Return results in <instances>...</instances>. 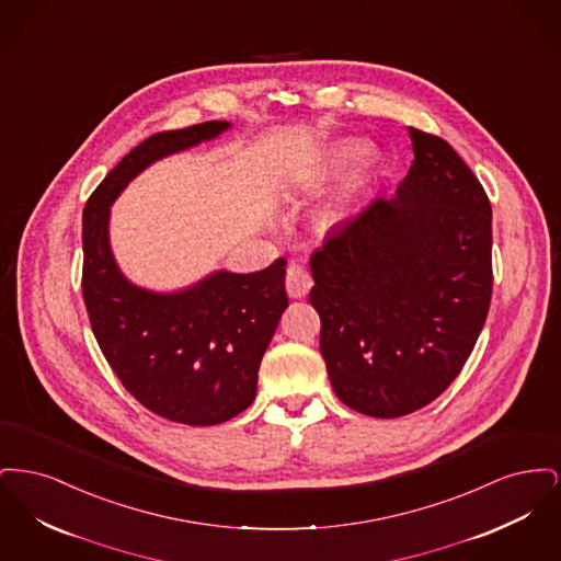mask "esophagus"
I'll list each match as a JSON object with an SVG mask.
<instances>
[{"label":"esophagus","instance_id":"1","mask_svg":"<svg viewBox=\"0 0 561 561\" xmlns=\"http://www.w3.org/2000/svg\"><path fill=\"white\" fill-rule=\"evenodd\" d=\"M311 286H313L311 273L302 267L300 263L293 261L288 265V271H286V290H288V294L293 298H302L305 294L311 290Z\"/></svg>","mask_w":561,"mask_h":561}]
</instances>
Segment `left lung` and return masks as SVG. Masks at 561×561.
<instances>
[{"label":"left lung","mask_w":561,"mask_h":561,"mask_svg":"<svg viewBox=\"0 0 561 561\" xmlns=\"http://www.w3.org/2000/svg\"><path fill=\"white\" fill-rule=\"evenodd\" d=\"M398 191L332 227L311 254L321 357L339 400L396 419L442 396L492 298V208L453 147L408 128Z\"/></svg>","instance_id":"1"}]
</instances>
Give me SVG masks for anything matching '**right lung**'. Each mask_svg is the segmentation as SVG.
I'll use <instances>...</instances> for the list:
<instances>
[{"instance_id": "1", "label": "right lung", "mask_w": 561, "mask_h": 561, "mask_svg": "<svg viewBox=\"0 0 561 561\" xmlns=\"http://www.w3.org/2000/svg\"><path fill=\"white\" fill-rule=\"evenodd\" d=\"M227 128V122H204L149 136L83 208L81 293L96 343L134 400L193 427L225 423L254 401L261 359L288 307L286 261L248 275L216 271L183 293H151L115 265L108 208L149 163Z\"/></svg>"}]
</instances>
